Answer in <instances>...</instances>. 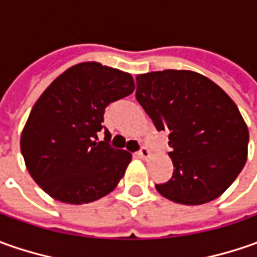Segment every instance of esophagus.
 <instances>
[{"mask_svg":"<svg viewBox=\"0 0 257 257\" xmlns=\"http://www.w3.org/2000/svg\"><path fill=\"white\" fill-rule=\"evenodd\" d=\"M137 154H139V157H140V159H149L150 152H149V149H147L146 146H142V147H140V150L137 152Z\"/></svg>","mask_w":257,"mask_h":257,"instance_id":"34e87169","label":"esophagus"}]
</instances>
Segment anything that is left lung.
Segmentation results:
<instances>
[{
    "label": "left lung",
    "mask_w": 257,
    "mask_h": 257,
    "mask_svg": "<svg viewBox=\"0 0 257 257\" xmlns=\"http://www.w3.org/2000/svg\"><path fill=\"white\" fill-rule=\"evenodd\" d=\"M136 98L159 132H169L174 172L157 192L182 204L219 197L242 172L249 132L233 100L207 77L186 70L137 75Z\"/></svg>",
    "instance_id": "obj_1"
}]
</instances>
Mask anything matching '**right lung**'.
Segmentation results:
<instances>
[{
	"label": "right lung",
	"instance_id": "add662e5",
	"mask_svg": "<svg viewBox=\"0 0 257 257\" xmlns=\"http://www.w3.org/2000/svg\"><path fill=\"white\" fill-rule=\"evenodd\" d=\"M133 91L132 75L100 63L74 65L48 85L21 134L25 166L47 194L83 204L114 190L132 154L95 140L108 134L105 107Z\"/></svg>",
	"mask_w": 257,
	"mask_h": 257
}]
</instances>
